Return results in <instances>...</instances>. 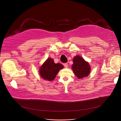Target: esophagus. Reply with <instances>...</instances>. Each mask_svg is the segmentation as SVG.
<instances>
[{"mask_svg": "<svg viewBox=\"0 0 121 121\" xmlns=\"http://www.w3.org/2000/svg\"><path fill=\"white\" fill-rule=\"evenodd\" d=\"M64 66L65 67H67V66H68V64L67 63H65V64H64Z\"/></svg>", "mask_w": 121, "mask_h": 121, "instance_id": "34e87169", "label": "esophagus"}]
</instances>
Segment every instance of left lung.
<instances>
[{
  "label": "left lung",
  "instance_id": "8db88e82",
  "mask_svg": "<svg viewBox=\"0 0 121 121\" xmlns=\"http://www.w3.org/2000/svg\"><path fill=\"white\" fill-rule=\"evenodd\" d=\"M72 68L75 75L78 78L87 77L91 71V67L89 63L78 56L74 58Z\"/></svg>",
  "mask_w": 121,
  "mask_h": 121
}]
</instances>
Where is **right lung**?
<instances>
[{"label": "right lung", "instance_id": "1", "mask_svg": "<svg viewBox=\"0 0 121 121\" xmlns=\"http://www.w3.org/2000/svg\"><path fill=\"white\" fill-rule=\"evenodd\" d=\"M63 67V65L60 63L55 64L54 60L52 58H48L41 67L40 74L44 79L52 81L55 79L60 69Z\"/></svg>", "mask_w": 121, "mask_h": 121}]
</instances>
